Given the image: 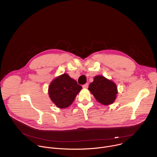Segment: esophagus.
I'll return each mask as SVG.
<instances>
[{"instance_id": "obj_1", "label": "esophagus", "mask_w": 157, "mask_h": 157, "mask_svg": "<svg viewBox=\"0 0 157 157\" xmlns=\"http://www.w3.org/2000/svg\"><path fill=\"white\" fill-rule=\"evenodd\" d=\"M88 86H89V84H88V83H86L85 84H84L83 86H82V87L83 88H87L88 87Z\"/></svg>"}]
</instances>
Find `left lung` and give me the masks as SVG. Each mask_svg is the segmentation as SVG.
<instances>
[{
	"label": "left lung",
	"mask_w": 157,
	"mask_h": 157,
	"mask_svg": "<svg viewBox=\"0 0 157 157\" xmlns=\"http://www.w3.org/2000/svg\"><path fill=\"white\" fill-rule=\"evenodd\" d=\"M88 89L96 98L103 105L113 104L116 98L117 88L116 84L102 76H96L91 82Z\"/></svg>",
	"instance_id": "1"
}]
</instances>
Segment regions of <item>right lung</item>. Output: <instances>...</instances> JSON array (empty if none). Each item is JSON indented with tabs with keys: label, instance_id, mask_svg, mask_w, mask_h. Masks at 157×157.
I'll return each mask as SVG.
<instances>
[{
	"label": "right lung",
	"instance_id": "right-lung-1",
	"mask_svg": "<svg viewBox=\"0 0 157 157\" xmlns=\"http://www.w3.org/2000/svg\"><path fill=\"white\" fill-rule=\"evenodd\" d=\"M82 87L68 75L64 73L55 78L50 84L48 94L52 102L59 108L70 106Z\"/></svg>",
	"mask_w": 157,
	"mask_h": 157
}]
</instances>
